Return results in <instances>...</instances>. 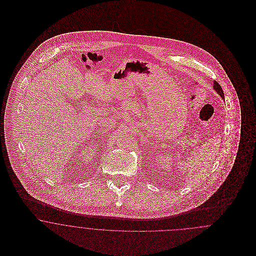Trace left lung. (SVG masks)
<instances>
[{"label": "left lung", "mask_w": 256, "mask_h": 256, "mask_svg": "<svg viewBox=\"0 0 256 256\" xmlns=\"http://www.w3.org/2000/svg\"><path fill=\"white\" fill-rule=\"evenodd\" d=\"M213 88H214V90L219 94L220 97L222 98H224V91H222V87L220 86L219 84L215 80L214 82V84H213Z\"/></svg>", "instance_id": "obj_1"}]
</instances>
